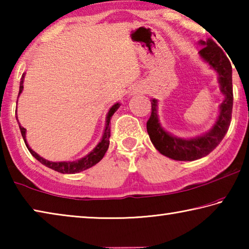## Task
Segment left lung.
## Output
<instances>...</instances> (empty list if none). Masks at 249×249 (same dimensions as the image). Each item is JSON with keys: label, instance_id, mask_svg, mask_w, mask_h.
<instances>
[{"label": "left lung", "instance_id": "1", "mask_svg": "<svg viewBox=\"0 0 249 249\" xmlns=\"http://www.w3.org/2000/svg\"><path fill=\"white\" fill-rule=\"evenodd\" d=\"M204 46L199 52L200 57L218 73V83L224 101L220 105V114L208 133L190 140L176 137L162 128L157 113V100H151V114L147 121V132L155 148L168 158L179 161H192L209 155L220 144L229 130L233 109V84L231 65L224 52L212 39L200 40Z\"/></svg>", "mask_w": 249, "mask_h": 249}]
</instances>
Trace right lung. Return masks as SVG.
I'll return each mask as SVG.
<instances>
[{
    "label": "right lung",
    "instance_id": "obj_1",
    "mask_svg": "<svg viewBox=\"0 0 249 249\" xmlns=\"http://www.w3.org/2000/svg\"><path fill=\"white\" fill-rule=\"evenodd\" d=\"M24 75L25 74H23V77H22V79H20V82H19L18 96L20 93H22V91L24 89V86H23ZM120 105H121L120 103H115L111 108H109V111L107 115V124H105V129H104L103 136H102V138H101V142L95 146V148L93 150L90 151V153L87 156H84L83 158L75 160V161L53 162V161H49V160L44 159L43 157H40L38 154H36L35 151H34L31 147L28 146L27 142H26V129L22 127L20 124H19V129H20V133H22V136H23L25 144H26L27 149L29 150V153H31L34 157L38 160L39 162L43 163V165H45L46 167L50 168V169L60 172V174H77V172H81L83 170H87V169H89V168L93 167L104 157V155H105V153H107V150L108 148L109 136H111V126H109V123H111V119H112L113 114H114V113L117 111V108L120 107ZM16 120H18V116H16Z\"/></svg>",
    "mask_w": 249,
    "mask_h": 249
}]
</instances>
